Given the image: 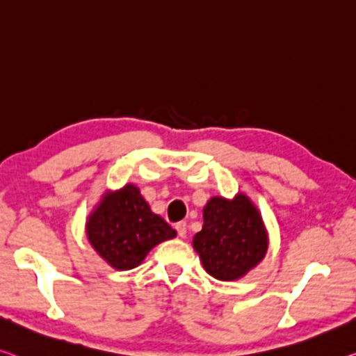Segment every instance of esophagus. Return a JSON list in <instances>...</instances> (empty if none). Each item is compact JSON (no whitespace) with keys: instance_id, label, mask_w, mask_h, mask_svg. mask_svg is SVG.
Returning <instances> with one entry per match:
<instances>
[{"instance_id":"34e87169","label":"esophagus","mask_w":356,"mask_h":356,"mask_svg":"<svg viewBox=\"0 0 356 356\" xmlns=\"http://www.w3.org/2000/svg\"><path fill=\"white\" fill-rule=\"evenodd\" d=\"M175 229H177V232H178V235H179V237H181V238H184L186 237V232H188V224H186V222H177V224H175Z\"/></svg>"}]
</instances>
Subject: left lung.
I'll list each match as a JSON object with an SVG mask.
<instances>
[{"label": "left lung", "mask_w": 356, "mask_h": 356, "mask_svg": "<svg viewBox=\"0 0 356 356\" xmlns=\"http://www.w3.org/2000/svg\"><path fill=\"white\" fill-rule=\"evenodd\" d=\"M202 266L213 278L235 282L264 259L269 234L250 197L213 195L204 207V226L193 238Z\"/></svg>", "instance_id": "8db88e82"}]
</instances>
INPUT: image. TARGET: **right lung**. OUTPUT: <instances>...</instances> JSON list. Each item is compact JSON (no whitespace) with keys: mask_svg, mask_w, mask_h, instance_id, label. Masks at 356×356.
Wrapping results in <instances>:
<instances>
[{"mask_svg":"<svg viewBox=\"0 0 356 356\" xmlns=\"http://www.w3.org/2000/svg\"><path fill=\"white\" fill-rule=\"evenodd\" d=\"M86 235L108 266L130 270L140 266L156 245L177 237V231L152 213L140 189L129 183L102 195L87 216Z\"/></svg>","mask_w":356,"mask_h":356,"instance_id":"right-lung-1","label":"right lung"}]
</instances>
